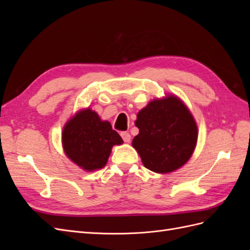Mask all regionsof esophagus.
<instances>
[{"label": "esophagus", "instance_id": "34e87169", "mask_svg": "<svg viewBox=\"0 0 250 250\" xmlns=\"http://www.w3.org/2000/svg\"><path fill=\"white\" fill-rule=\"evenodd\" d=\"M121 137H122V139L125 143H129L131 140V135L128 132H121Z\"/></svg>", "mask_w": 250, "mask_h": 250}]
</instances>
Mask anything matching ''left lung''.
<instances>
[{
  "mask_svg": "<svg viewBox=\"0 0 250 250\" xmlns=\"http://www.w3.org/2000/svg\"><path fill=\"white\" fill-rule=\"evenodd\" d=\"M139 134L132 140L145 167L169 173L184 166L193 154L198 129L190 110L178 97L168 95L149 102L137 116Z\"/></svg>",
  "mask_w": 250,
  "mask_h": 250,
  "instance_id": "1",
  "label": "left lung"
}]
</instances>
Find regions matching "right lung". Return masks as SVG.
I'll list each match as a JSON object with an SVG mask.
<instances>
[{"mask_svg": "<svg viewBox=\"0 0 250 250\" xmlns=\"http://www.w3.org/2000/svg\"><path fill=\"white\" fill-rule=\"evenodd\" d=\"M123 143L107 121H102L92 109H81L67 121L62 131L66 156L85 171H95L106 165L115 145Z\"/></svg>", "mask_w": 250, "mask_h": 250, "instance_id": "obj_1", "label": "right lung"}]
</instances>
